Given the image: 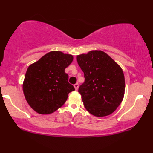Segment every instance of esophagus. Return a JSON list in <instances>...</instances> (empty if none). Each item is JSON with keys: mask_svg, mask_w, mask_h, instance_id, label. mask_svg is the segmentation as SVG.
I'll return each instance as SVG.
<instances>
[{"mask_svg": "<svg viewBox=\"0 0 153 153\" xmlns=\"http://www.w3.org/2000/svg\"><path fill=\"white\" fill-rule=\"evenodd\" d=\"M74 87H75V89H76V90H77V89H78V87H79V84H78V83L75 84V85H74Z\"/></svg>", "mask_w": 153, "mask_h": 153, "instance_id": "esophagus-1", "label": "esophagus"}]
</instances>
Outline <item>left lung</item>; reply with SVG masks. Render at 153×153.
<instances>
[{
  "label": "left lung",
  "instance_id": "left-lung-1",
  "mask_svg": "<svg viewBox=\"0 0 153 153\" xmlns=\"http://www.w3.org/2000/svg\"><path fill=\"white\" fill-rule=\"evenodd\" d=\"M85 81L79 86L86 109L92 115L103 117L112 114L125 94V77L122 68L102 51H91L77 56Z\"/></svg>",
  "mask_w": 153,
  "mask_h": 153
}]
</instances>
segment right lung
Returning a JSON list of instances; mask_svg holds the SVG:
<instances>
[{
  "label": "right lung",
  "instance_id": "obj_1",
  "mask_svg": "<svg viewBox=\"0 0 153 153\" xmlns=\"http://www.w3.org/2000/svg\"><path fill=\"white\" fill-rule=\"evenodd\" d=\"M72 55L51 51L27 68L23 83L25 100L40 114H50L61 107L75 88L68 83L64 70L73 62Z\"/></svg>",
  "mask_w": 153,
  "mask_h": 153
}]
</instances>
